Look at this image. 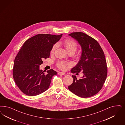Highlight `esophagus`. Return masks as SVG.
Returning a JSON list of instances; mask_svg holds the SVG:
<instances>
[{
    "mask_svg": "<svg viewBox=\"0 0 125 125\" xmlns=\"http://www.w3.org/2000/svg\"><path fill=\"white\" fill-rule=\"evenodd\" d=\"M58 74L59 75H64L65 74V73H62V72H59Z\"/></svg>",
    "mask_w": 125,
    "mask_h": 125,
    "instance_id": "1",
    "label": "esophagus"
}]
</instances>
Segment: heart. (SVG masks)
I'll return each instance as SVG.
<instances>
[{
    "instance_id": "obj_1",
    "label": "heart",
    "mask_w": 125,
    "mask_h": 125,
    "mask_svg": "<svg viewBox=\"0 0 125 125\" xmlns=\"http://www.w3.org/2000/svg\"><path fill=\"white\" fill-rule=\"evenodd\" d=\"M63 44L64 46L69 53H73V54L76 52L78 48V45L77 43L73 40L66 39L63 42ZM58 47V44H54L52 47L51 52L53 53L56 48ZM71 64L70 63L65 62L63 61H59L57 63L58 66L62 70H65L67 66H70Z\"/></svg>"
}]
</instances>
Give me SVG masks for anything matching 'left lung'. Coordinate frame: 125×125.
<instances>
[{
    "instance_id": "1",
    "label": "left lung",
    "mask_w": 125,
    "mask_h": 125,
    "mask_svg": "<svg viewBox=\"0 0 125 125\" xmlns=\"http://www.w3.org/2000/svg\"><path fill=\"white\" fill-rule=\"evenodd\" d=\"M69 35L78 42L82 49L80 60L71 72L74 73L82 71L83 75L79 79L73 75V82L68 89L79 97H91L101 90L107 76L103 50L95 40L83 32H74Z\"/></svg>"
}]
</instances>
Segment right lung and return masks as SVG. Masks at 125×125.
I'll return each instance as SVG.
<instances>
[{
	"instance_id": "right-lung-1",
	"label": "right lung",
	"mask_w": 125,
	"mask_h": 125,
	"mask_svg": "<svg viewBox=\"0 0 125 125\" xmlns=\"http://www.w3.org/2000/svg\"><path fill=\"white\" fill-rule=\"evenodd\" d=\"M62 34H38L28 39L17 53L14 62L13 76L19 89L29 96L39 95L49 88L52 77L57 74L50 69H40L42 60L49 57L53 46Z\"/></svg>"
}]
</instances>
